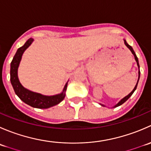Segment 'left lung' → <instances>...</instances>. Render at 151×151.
<instances>
[{
	"label": "left lung",
	"mask_w": 151,
	"mask_h": 151,
	"mask_svg": "<svg viewBox=\"0 0 151 151\" xmlns=\"http://www.w3.org/2000/svg\"><path fill=\"white\" fill-rule=\"evenodd\" d=\"M124 43H125V45H126V46L128 47V48L129 49V50H131V52H132V54L134 55V58H135V60H136V62H137V66H138V67H139V61H138V58H137V55H136V54H135V52H134V50L133 49H132V47L130 46V45H128V43L127 42H126V40H124ZM139 76H140V71H139V78H138V80H137V85H136V86L134 87V90L133 91H132V92L130 93L129 94V95L128 96H126V97H124V98L122 100H121V101H119V102L118 103V104H117L116 105H115V106H120V105H121V104H123V103L125 102V101H127L128 99H129V98H130L131 97V96L132 95V94H133V93L134 92V91L135 90H136V88H137V84H138V82H139ZM103 106V105H102Z\"/></svg>",
	"instance_id": "obj_1"
}]
</instances>
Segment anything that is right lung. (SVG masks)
<instances>
[{
  "label": "right lung",
  "mask_w": 151,
  "mask_h": 151,
  "mask_svg": "<svg viewBox=\"0 0 151 151\" xmlns=\"http://www.w3.org/2000/svg\"><path fill=\"white\" fill-rule=\"evenodd\" d=\"M33 41V39H29L23 46L18 49L16 54L14 56L13 60L11 63V83L13 86L15 93L25 104L30 105L33 107L39 108V109H47V108L51 107V106L59 104L60 101H63V99L65 98V96H66L65 91H66L67 84L65 85L64 89H63V92L61 93L58 94V95L55 96H44L40 93L32 92V91L25 89L20 84L17 77L18 66H19V62H20L21 58H22V54L25 52V50L31 45Z\"/></svg>",
  "instance_id": "add662e5"
}]
</instances>
